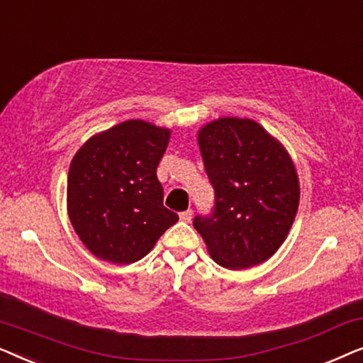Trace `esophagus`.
Here are the masks:
<instances>
[{"mask_svg":"<svg viewBox=\"0 0 363 363\" xmlns=\"http://www.w3.org/2000/svg\"><path fill=\"white\" fill-rule=\"evenodd\" d=\"M191 218H193V211L191 210H186V211L180 213V221H183V223H190Z\"/></svg>","mask_w":363,"mask_h":363,"instance_id":"esophagus-1","label":"esophagus"}]
</instances>
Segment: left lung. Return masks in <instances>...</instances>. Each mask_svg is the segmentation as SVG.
Returning <instances> with one entry per match:
<instances>
[{
  "label": "left lung",
  "mask_w": 363,
  "mask_h": 363,
  "mask_svg": "<svg viewBox=\"0 0 363 363\" xmlns=\"http://www.w3.org/2000/svg\"><path fill=\"white\" fill-rule=\"evenodd\" d=\"M215 211L193 226L211 259L247 269L269 259L299 208V177L286 147L252 118L220 117L198 130Z\"/></svg>",
  "instance_id": "8db88e82"
}]
</instances>
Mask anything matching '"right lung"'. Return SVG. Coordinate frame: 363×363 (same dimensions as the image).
Masks as SVG:
<instances>
[{"label":"right lung","instance_id":"right-lung-1","mask_svg":"<svg viewBox=\"0 0 363 363\" xmlns=\"http://www.w3.org/2000/svg\"><path fill=\"white\" fill-rule=\"evenodd\" d=\"M172 130L133 118L92 135L67 175V215L89 251L113 264L147 256L178 215L163 206L157 167Z\"/></svg>","mask_w":363,"mask_h":363}]
</instances>
